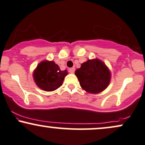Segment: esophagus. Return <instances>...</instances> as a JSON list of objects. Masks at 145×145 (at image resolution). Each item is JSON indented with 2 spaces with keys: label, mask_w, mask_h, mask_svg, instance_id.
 Here are the masks:
<instances>
[{
  "label": "esophagus",
  "mask_w": 145,
  "mask_h": 145,
  "mask_svg": "<svg viewBox=\"0 0 145 145\" xmlns=\"http://www.w3.org/2000/svg\"><path fill=\"white\" fill-rule=\"evenodd\" d=\"M75 71V68L74 67H71L69 69V72L71 73V74H74Z\"/></svg>",
  "instance_id": "34e87169"
}]
</instances>
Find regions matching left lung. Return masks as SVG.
Here are the masks:
<instances>
[{"label": "left lung", "instance_id": "left-lung-1", "mask_svg": "<svg viewBox=\"0 0 145 145\" xmlns=\"http://www.w3.org/2000/svg\"><path fill=\"white\" fill-rule=\"evenodd\" d=\"M84 90L89 93L97 94L108 86L111 78L110 71L99 59L88 60L75 71Z\"/></svg>", "mask_w": 145, "mask_h": 145}]
</instances>
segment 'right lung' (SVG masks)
I'll use <instances>...</instances> for the list:
<instances>
[{
	"instance_id": "right-lung-1",
	"label": "right lung",
	"mask_w": 145,
	"mask_h": 145,
	"mask_svg": "<svg viewBox=\"0 0 145 145\" xmlns=\"http://www.w3.org/2000/svg\"><path fill=\"white\" fill-rule=\"evenodd\" d=\"M67 70L61 71L54 61L41 62L35 69L34 79L37 86L45 91H53L62 85Z\"/></svg>"
}]
</instances>
